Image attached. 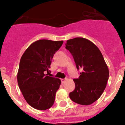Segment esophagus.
Returning <instances> with one entry per match:
<instances>
[{"instance_id": "34e87169", "label": "esophagus", "mask_w": 125, "mask_h": 125, "mask_svg": "<svg viewBox=\"0 0 125 125\" xmlns=\"http://www.w3.org/2000/svg\"><path fill=\"white\" fill-rule=\"evenodd\" d=\"M66 78H65V79H61V82H62V83L63 84L65 82V81H66Z\"/></svg>"}]
</instances>
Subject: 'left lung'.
Masks as SVG:
<instances>
[{"label":"left lung","instance_id":"obj_1","mask_svg":"<svg viewBox=\"0 0 125 125\" xmlns=\"http://www.w3.org/2000/svg\"><path fill=\"white\" fill-rule=\"evenodd\" d=\"M66 49L73 55L77 69L82 72L74 79L75 89L71 100L81 105H89L101 96L106 86L109 70L100 49L87 39L76 37L67 41Z\"/></svg>","mask_w":125,"mask_h":125}]
</instances>
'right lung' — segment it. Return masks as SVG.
Wrapping results in <instances>:
<instances>
[{"instance_id": "add662e5", "label": "right lung", "mask_w": 125, "mask_h": 125, "mask_svg": "<svg viewBox=\"0 0 125 125\" xmlns=\"http://www.w3.org/2000/svg\"><path fill=\"white\" fill-rule=\"evenodd\" d=\"M62 44V41L38 40L29 46L21 58L19 87L27 103L36 110H47L54 103L61 81L48 74L54 54Z\"/></svg>"}]
</instances>
